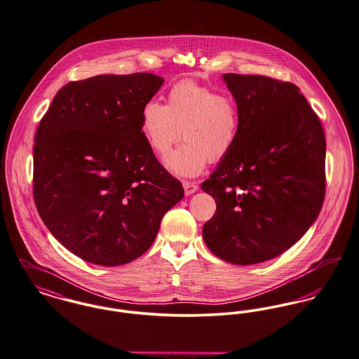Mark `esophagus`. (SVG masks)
Masks as SVG:
<instances>
[{"instance_id": "34e87169", "label": "esophagus", "mask_w": 359, "mask_h": 359, "mask_svg": "<svg viewBox=\"0 0 359 359\" xmlns=\"http://www.w3.org/2000/svg\"><path fill=\"white\" fill-rule=\"evenodd\" d=\"M183 187H184V192H186V195H191V194H194L195 191L198 190V184H195V183H192V182H183Z\"/></svg>"}]
</instances>
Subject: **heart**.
Segmentation results:
<instances>
[{
	"label": "heart",
	"instance_id": "1",
	"mask_svg": "<svg viewBox=\"0 0 359 359\" xmlns=\"http://www.w3.org/2000/svg\"><path fill=\"white\" fill-rule=\"evenodd\" d=\"M241 127L237 100L219 90L182 81L169 89L167 106L149 100L141 111V131L150 150L164 157L180 140V148L165 160L169 172L194 177L208 163H218L231 154Z\"/></svg>",
	"mask_w": 359,
	"mask_h": 359
}]
</instances>
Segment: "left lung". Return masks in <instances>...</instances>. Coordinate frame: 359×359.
Segmentation results:
<instances>
[{"instance_id":"left-lung-1","label":"left lung","mask_w":359,"mask_h":359,"mask_svg":"<svg viewBox=\"0 0 359 359\" xmlns=\"http://www.w3.org/2000/svg\"><path fill=\"white\" fill-rule=\"evenodd\" d=\"M241 109L240 135L202 190L217 210L203 226L211 252L247 266L287 251L325 196V137L298 86L267 76H222Z\"/></svg>"}]
</instances>
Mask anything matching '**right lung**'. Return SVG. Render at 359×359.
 Wrapping results in <instances>:
<instances>
[{
  "instance_id": "add662e5",
  "label": "right lung",
  "mask_w": 359,
  "mask_h": 359,
  "mask_svg": "<svg viewBox=\"0 0 359 359\" xmlns=\"http://www.w3.org/2000/svg\"><path fill=\"white\" fill-rule=\"evenodd\" d=\"M164 79L100 74L55 95L34 145V199L51 234L93 264L147 252L182 183L157 161L141 131L142 107Z\"/></svg>"
}]
</instances>
